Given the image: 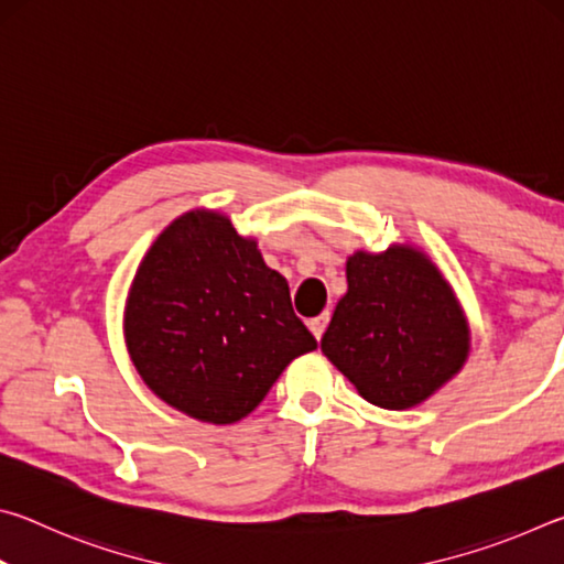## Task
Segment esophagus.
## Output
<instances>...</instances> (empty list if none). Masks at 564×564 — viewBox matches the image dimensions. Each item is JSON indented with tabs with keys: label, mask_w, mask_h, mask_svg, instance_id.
<instances>
[{
	"label": "esophagus",
	"mask_w": 564,
	"mask_h": 564,
	"mask_svg": "<svg viewBox=\"0 0 564 564\" xmlns=\"http://www.w3.org/2000/svg\"><path fill=\"white\" fill-rule=\"evenodd\" d=\"M328 321H330V313H321L318 318H311V321H308V328H311V333H313V336H316L318 340L323 338V333H326Z\"/></svg>",
	"instance_id": "1"
}]
</instances>
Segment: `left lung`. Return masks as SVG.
Instances as JSON below:
<instances>
[{"label":"left lung","instance_id":"8db88e82","mask_svg":"<svg viewBox=\"0 0 564 564\" xmlns=\"http://www.w3.org/2000/svg\"><path fill=\"white\" fill-rule=\"evenodd\" d=\"M321 350L378 408L405 410L447 383L470 330L441 271L413 248L358 251Z\"/></svg>","mask_w":564,"mask_h":564}]
</instances>
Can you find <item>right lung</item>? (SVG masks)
<instances>
[{
    "label": "right lung",
    "mask_w": 564,
    "mask_h": 564,
    "mask_svg": "<svg viewBox=\"0 0 564 564\" xmlns=\"http://www.w3.org/2000/svg\"><path fill=\"white\" fill-rule=\"evenodd\" d=\"M129 356L154 393L204 423H236L293 358L318 346L256 241L226 216L191 212L151 246L133 279Z\"/></svg>",
    "instance_id": "1"
}]
</instances>
